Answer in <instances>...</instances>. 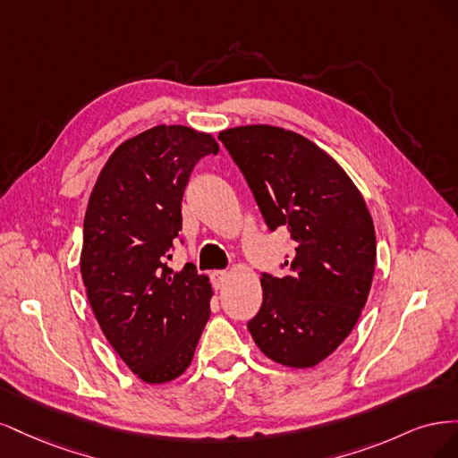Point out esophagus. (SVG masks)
Here are the masks:
<instances>
[{"instance_id": "1", "label": "esophagus", "mask_w": 458, "mask_h": 458, "mask_svg": "<svg viewBox=\"0 0 458 458\" xmlns=\"http://www.w3.org/2000/svg\"><path fill=\"white\" fill-rule=\"evenodd\" d=\"M229 279V273L227 271H214L212 273V281H214V286L216 288H221Z\"/></svg>"}]
</instances>
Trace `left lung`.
Listing matches in <instances>:
<instances>
[{
    "instance_id": "obj_1",
    "label": "left lung",
    "mask_w": 458,
    "mask_h": 458,
    "mask_svg": "<svg viewBox=\"0 0 458 458\" xmlns=\"http://www.w3.org/2000/svg\"><path fill=\"white\" fill-rule=\"evenodd\" d=\"M271 231L284 225L294 254L284 276L261 275L263 301L248 330L275 363L310 369L350 336L377 261L369 208L335 158L275 126L219 133Z\"/></svg>"
}]
</instances>
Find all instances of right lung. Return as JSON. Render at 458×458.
Here are the masks:
<instances>
[{
	"label": "right lung",
	"instance_id": "right-lung-1",
	"mask_svg": "<svg viewBox=\"0 0 458 458\" xmlns=\"http://www.w3.org/2000/svg\"><path fill=\"white\" fill-rule=\"evenodd\" d=\"M217 150L210 133L155 126L110 155L88 202L80 271L89 306L108 344L147 384L187 370L210 318V279L192 263L175 273L168 259L189 177Z\"/></svg>",
	"mask_w": 458,
	"mask_h": 458
}]
</instances>
